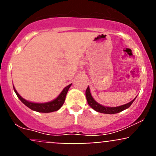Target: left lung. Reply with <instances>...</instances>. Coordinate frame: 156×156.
I'll return each mask as SVG.
<instances>
[{"mask_svg": "<svg viewBox=\"0 0 156 156\" xmlns=\"http://www.w3.org/2000/svg\"><path fill=\"white\" fill-rule=\"evenodd\" d=\"M86 98H87V103L89 104V106H90L91 108H94L95 111L98 112L104 113V114H115V113H119L120 112L123 111V110L126 109V108H129L130 106V105L133 103V102L134 101V100H132L130 103H127V104L123 105V106H117V107H107V106H103L102 105L99 104L98 103L95 101L94 100V98L91 96L90 92V88L87 87V90H86Z\"/></svg>", "mask_w": 156, "mask_h": 156, "instance_id": "8db88e82", "label": "left lung"}]
</instances>
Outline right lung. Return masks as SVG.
<instances>
[{"label": "right lung", "mask_w": 156, "mask_h": 156, "mask_svg": "<svg viewBox=\"0 0 156 156\" xmlns=\"http://www.w3.org/2000/svg\"><path fill=\"white\" fill-rule=\"evenodd\" d=\"M72 84H69V85L63 89V90L61 92V94L58 96L57 98L55 99L54 100L51 102H49V103H31V102L27 101V100H24L20 94L17 93V91L16 90L15 87H13L14 91H15L16 94L18 97V98L26 105L27 107L31 108V110H34V111L39 112H52L57 111L58 109L61 108V106L63 105L64 102H65L67 92H68L69 87H71Z\"/></svg>", "instance_id": "add662e5"}]
</instances>
